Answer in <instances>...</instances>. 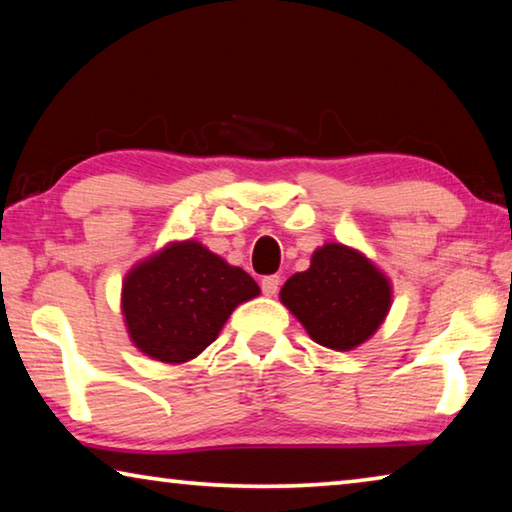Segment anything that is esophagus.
Masks as SVG:
<instances>
[{
	"instance_id": "esophagus-1",
	"label": "esophagus",
	"mask_w": 512,
	"mask_h": 512,
	"mask_svg": "<svg viewBox=\"0 0 512 512\" xmlns=\"http://www.w3.org/2000/svg\"><path fill=\"white\" fill-rule=\"evenodd\" d=\"M277 289H280V277L277 275H266V277H262V291H264V296H275L277 293Z\"/></svg>"
}]
</instances>
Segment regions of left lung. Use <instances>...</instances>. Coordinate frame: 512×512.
<instances>
[{
  "label": "left lung",
  "instance_id": "8db88e82",
  "mask_svg": "<svg viewBox=\"0 0 512 512\" xmlns=\"http://www.w3.org/2000/svg\"><path fill=\"white\" fill-rule=\"evenodd\" d=\"M280 300L318 345L348 352L384 323L393 291L388 277L359 250L325 244L311 255L307 271L284 282Z\"/></svg>",
  "mask_w": 512,
  "mask_h": 512
}]
</instances>
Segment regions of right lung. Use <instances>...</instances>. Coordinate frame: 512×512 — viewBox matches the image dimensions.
Wrapping results in <instances>:
<instances>
[{"mask_svg":"<svg viewBox=\"0 0 512 512\" xmlns=\"http://www.w3.org/2000/svg\"><path fill=\"white\" fill-rule=\"evenodd\" d=\"M259 296L244 268L194 239L173 241L128 271L121 314L135 348L162 363H185L216 341L241 302Z\"/></svg>","mask_w":512,"mask_h":512,"instance_id":"add662e5","label":"right lung"}]
</instances>
